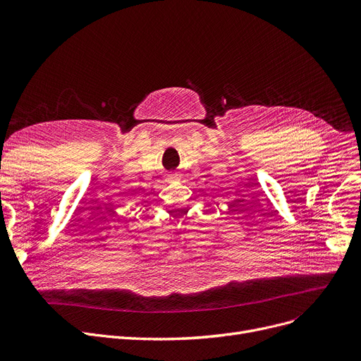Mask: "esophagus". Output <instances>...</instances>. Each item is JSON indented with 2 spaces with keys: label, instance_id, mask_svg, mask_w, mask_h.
<instances>
[{
  "label": "esophagus",
  "instance_id": "1",
  "mask_svg": "<svg viewBox=\"0 0 361 361\" xmlns=\"http://www.w3.org/2000/svg\"><path fill=\"white\" fill-rule=\"evenodd\" d=\"M168 177H169V180H180V174H177V173H171V174H168Z\"/></svg>",
  "mask_w": 361,
  "mask_h": 361
}]
</instances>
